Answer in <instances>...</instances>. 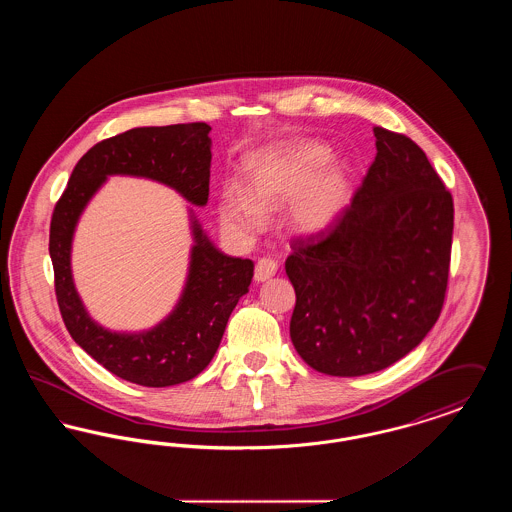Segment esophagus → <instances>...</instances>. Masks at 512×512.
Returning a JSON list of instances; mask_svg holds the SVG:
<instances>
[{"label": "esophagus", "mask_w": 512, "mask_h": 512, "mask_svg": "<svg viewBox=\"0 0 512 512\" xmlns=\"http://www.w3.org/2000/svg\"><path fill=\"white\" fill-rule=\"evenodd\" d=\"M276 270H278V265L272 261V259H267V257H263V259H259L257 261V265H255V282H267L270 280L274 274H276Z\"/></svg>", "instance_id": "esophagus-1"}]
</instances>
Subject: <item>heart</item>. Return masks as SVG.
I'll return each instance as SVG.
<instances>
[{
    "label": "heart",
    "instance_id": "obj_1",
    "mask_svg": "<svg viewBox=\"0 0 512 512\" xmlns=\"http://www.w3.org/2000/svg\"><path fill=\"white\" fill-rule=\"evenodd\" d=\"M328 149L318 144L270 147L253 153L245 163V190L226 188L220 195L219 217L224 228L249 238L259 232L263 213L290 201L288 222L295 232L317 234L330 228L349 203L351 186L341 163L318 165Z\"/></svg>",
    "mask_w": 512,
    "mask_h": 512
}]
</instances>
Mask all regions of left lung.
Returning <instances> with one entry per match:
<instances>
[{"mask_svg": "<svg viewBox=\"0 0 512 512\" xmlns=\"http://www.w3.org/2000/svg\"><path fill=\"white\" fill-rule=\"evenodd\" d=\"M376 157L338 220L293 240L290 336L330 376L397 363L441 313L453 242V197L405 134L374 126Z\"/></svg>", "mask_w": 512, "mask_h": 512, "instance_id": "obj_1", "label": "left lung"}]
</instances>
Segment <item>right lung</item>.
Returning a JSON list of instances; mask_svg holds the SVG:
<instances>
[{
  "mask_svg": "<svg viewBox=\"0 0 512 512\" xmlns=\"http://www.w3.org/2000/svg\"><path fill=\"white\" fill-rule=\"evenodd\" d=\"M211 126L205 122L132 128L92 147L74 167L49 226L55 295L73 340L126 382L167 388L195 378L219 349L226 322L249 292L253 263L228 257L194 220L195 245L186 288L169 317L140 334H119L88 317L71 274L74 226L111 174L163 182L194 205H205L211 176Z\"/></svg>",
  "mask_w": 512,
  "mask_h": 512,
  "instance_id": "add662e5",
  "label": "right lung"
}]
</instances>
